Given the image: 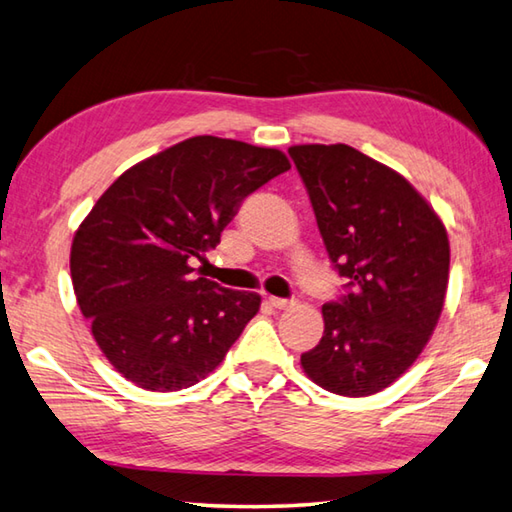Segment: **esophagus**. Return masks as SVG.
Instances as JSON below:
<instances>
[{
    "label": "esophagus",
    "instance_id": "obj_1",
    "mask_svg": "<svg viewBox=\"0 0 512 512\" xmlns=\"http://www.w3.org/2000/svg\"><path fill=\"white\" fill-rule=\"evenodd\" d=\"M268 304H271L273 309H291L293 300H282V297H268Z\"/></svg>",
    "mask_w": 512,
    "mask_h": 512
}]
</instances>
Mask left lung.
Here are the masks:
<instances>
[{
	"label": "left lung",
	"mask_w": 512,
	"mask_h": 512,
	"mask_svg": "<svg viewBox=\"0 0 512 512\" xmlns=\"http://www.w3.org/2000/svg\"><path fill=\"white\" fill-rule=\"evenodd\" d=\"M347 295L322 306L324 336L302 369L331 394L383 392L421 356L441 318L450 241L441 217L392 167L345 143L293 145Z\"/></svg>",
	"instance_id": "left-lung-1"
}]
</instances>
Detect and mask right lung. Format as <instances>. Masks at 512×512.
<instances>
[{
  "instance_id": "add662e5",
  "label": "right lung",
  "mask_w": 512,
  "mask_h": 512,
  "mask_svg": "<svg viewBox=\"0 0 512 512\" xmlns=\"http://www.w3.org/2000/svg\"><path fill=\"white\" fill-rule=\"evenodd\" d=\"M291 170L286 154L192 136L125 170L71 244V282L91 336L120 376L179 392L212 374L262 297L192 275L239 203Z\"/></svg>"
}]
</instances>
